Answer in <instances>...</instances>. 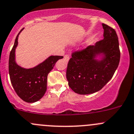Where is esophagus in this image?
Here are the masks:
<instances>
[{
    "mask_svg": "<svg viewBox=\"0 0 134 134\" xmlns=\"http://www.w3.org/2000/svg\"><path fill=\"white\" fill-rule=\"evenodd\" d=\"M64 59H65L66 61H67V62H68V61L69 60V55H67V54H66L65 56H64Z\"/></svg>",
    "mask_w": 134,
    "mask_h": 134,
    "instance_id": "esophagus-1",
    "label": "esophagus"
}]
</instances>
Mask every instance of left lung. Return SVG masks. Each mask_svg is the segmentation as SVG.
I'll use <instances>...</instances> for the list:
<instances>
[{
  "label": "left lung",
  "instance_id": "8db88e82",
  "mask_svg": "<svg viewBox=\"0 0 134 134\" xmlns=\"http://www.w3.org/2000/svg\"><path fill=\"white\" fill-rule=\"evenodd\" d=\"M103 40L84 51L72 54L66 78L70 88L80 94L100 90L111 79L120 61L119 44L114 29L102 24Z\"/></svg>",
  "mask_w": 134,
  "mask_h": 134
}]
</instances>
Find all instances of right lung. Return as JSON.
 <instances>
[{
	"instance_id": "1",
	"label": "right lung",
	"mask_w": 134,
	"mask_h": 134,
	"mask_svg": "<svg viewBox=\"0 0 134 134\" xmlns=\"http://www.w3.org/2000/svg\"><path fill=\"white\" fill-rule=\"evenodd\" d=\"M15 40L9 58V75L11 83L17 95L25 102L33 103L40 100L47 91V76L55 63L63 56H51L43 62L32 68L26 69L19 65L15 60V50L18 45V37Z\"/></svg>"
}]
</instances>
